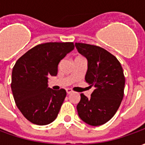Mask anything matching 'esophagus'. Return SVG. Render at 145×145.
I'll return each instance as SVG.
<instances>
[{
	"instance_id": "34e87169",
	"label": "esophagus",
	"mask_w": 145,
	"mask_h": 145,
	"mask_svg": "<svg viewBox=\"0 0 145 145\" xmlns=\"http://www.w3.org/2000/svg\"><path fill=\"white\" fill-rule=\"evenodd\" d=\"M66 91H67V94H71V92L73 91L71 89V88H67Z\"/></svg>"
}]
</instances>
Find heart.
Returning a JSON list of instances; mask_svg holds the SVG:
<instances>
[{"label":"heart","instance_id":"obj_1","mask_svg":"<svg viewBox=\"0 0 145 145\" xmlns=\"http://www.w3.org/2000/svg\"><path fill=\"white\" fill-rule=\"evenodd\" d=\"M77 58H80V57H77Z\"/></svg>","mask_w":145,"mask_h":145}]
</instances>
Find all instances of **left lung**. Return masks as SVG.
Wrapping results in <instances>:
<instances>
[{
	"label": "left lung",
	"mask_w": 145,
	"mask_h": 145,
	"mask_svg": "<svg viewBox=\"0 0 145 145\" xmlns=\"http://www.w3.org/2000/svg\"><path fill=\"white\" fill-rule=\"evenodd\" d=\"M75 47L88 60L85 82L95 88L90 98L81 94L78 113L86 123L100 126L115 115L123 100V71L116 57L103 48L80 42H75Z\"/></svg>",
	"instance_id": "8db88e82"
}]
</instances>
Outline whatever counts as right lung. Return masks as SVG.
Instances as JSON below:
<instances>
[{"instance_id": "right-lung-1", "label": "right lung", "mask_w": 145, "mask_h": 145, "mask_svg": "<svg viewBox=\"0 0 145 145\" xmlns=\"http://www.w3.org/2000/svg\"><path fill=\"white\" fill-rule=\"evenodd\" d=\"M74 49L73 42H46L26 52L14 64L11 91L16 106L25 118L46 125L57 118L66 91L48 88V76L57 74L58 64Z\"/></svg>"}]
</instances>
